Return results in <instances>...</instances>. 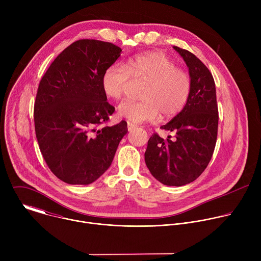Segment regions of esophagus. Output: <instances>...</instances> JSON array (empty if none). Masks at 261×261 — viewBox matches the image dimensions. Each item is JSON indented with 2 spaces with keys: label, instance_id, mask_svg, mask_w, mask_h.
Returning <instances> with one entry per match:
<instances>
[{
  "label": "esophagus",
  "instance_id": "1",
  "mask_svg": "<svg viewBox=\"0 0 261 261\" xmlns=\"http://www.w3.org/2000/svg\"><path fill=\"white\" fill-rule=\"evenodd\" d=\"M135 128H136V126H135L134 124L128 122V131H132V130H134Z\"/></svg>",
  "mask_w": 261,
  "mask_h": 261
}]
</instances>
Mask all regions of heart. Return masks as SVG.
<instances>
[{"instance_id":"1","label":"heart","mask_w":261,"mask_h":261,"mask_svg":"<svg viewBox=\"0 0 261 261\" xmlns=\"http://www.w3.org/2000/svg\"><path fill=\"white\" fill-rule=\"evenodd\" d=\"M131 79L145 83L141 92L143 100H126L118 108L119 117L132 123L155 122L161 113L164 117H172L189 100L192 87L189 74L162 53H147L129 59L125 65L109 66L102 76L103 91L109 98L120 99Z\"/></svg>"}]
</instances>
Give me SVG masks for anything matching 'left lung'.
Here are the masks:
<instances>
[{"label":"left lung","instance_id":"left-lung-1","mask_svg":"<svg viewBox=\"0 0 261 261\" xmlns=\"http://www.w3.org/2000/svg\"><path fill=\"white\" fill-rule=\"evenodd\" d=\"M189 68L191 93L186 106L161 128L174 132L166 139L154 133L147 141L145 164L166 186L195 180L210 163L218 134V105L212 73L192 53L173 46Z\"/></svg>","mask_w":261,"mask_h":261}]
</instances>
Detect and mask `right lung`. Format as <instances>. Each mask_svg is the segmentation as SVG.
<instances>
[{
	"instance_id": "1",
	"label": "right lung",
	"mask_w": 261,
	"mask_h": 261,
	"mask_svg": "<svg viewBox=\"0 0 261 261\" xmlns=\"http://www.w3.org/2000/svg\"><path fill=\"white\" fill-rule=\"evenodd\" d=\"M109 42L82 39L65 48L43 75L34 105L41 154L61 180L89 185L110 166L127 122L105 126L115 107L102 88L104 71L121 56Z\"/></svg>"
}]
</instances>
